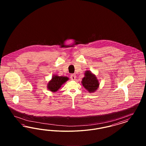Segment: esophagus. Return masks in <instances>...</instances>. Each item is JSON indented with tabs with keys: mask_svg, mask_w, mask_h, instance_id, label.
Returning <instances> with one entry per match:
<instances>
[{
	"mask_svg": "<svg viewBox=\"0 0 146 146\" xmlns=\"http://www.w3.org/2000/svg\"><path fill=\"white\" fill-rule=\"evenodd\" d=\"M70 78H71V79H72V80H76V74H71V76H70Z\"/></svg>",
	"mask_w": 146,
	"mask_h": 146,
	"instance_id": "1",
	"label": "esophagus"
}]
</instances>
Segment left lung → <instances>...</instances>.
Wrapping results in <instances>:
<instances>
[{
	"mask_svg": "<svg viewBox=\"0 0 146 146\" xmlns=\"http://www.w3.org/2000/svg\"><path fill=\"white\" fill-rule=\"evenodd\" d=\"M82 84L84 88L89 92H95L99 88L100 83L96 75L90 70H86L84 73V77L82 79Z\"/></svg>",
	"mask_w": 146,
	"mask_h": 146,
	"instance_id": "8db88e82",
	"label": "left lung"
}]
</instances>
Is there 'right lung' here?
<instances>
[{
  "instance_id": "right-lung-1",
  "label": "right lung",
  "mask_w": 146,
  "mask_h": 146,
  "mask_svg": "<svg viewBox=\"0 0 146 146\" xmlns=\"http://www.w3.org/2000/svg\"><path fill=\"white\" fill-rule=\"evenodd\" d=\"M68 80L69 78L67 76L53 75L51 79L48 83L47 88L49 91L55 92L61 88L63 84Z\"/></svg>"
}]
</instances>
